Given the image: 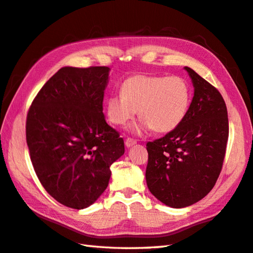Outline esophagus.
<instances>
[{
    "label": "esophagus",
    "mask_w": 253,
    "mask_h": 253,
    "mask_svg": "<svg viewBox=\"0 0 253 253\" xmlns=\"http://www.w3.org/2000/svg\"><path fill=\"white\" fill-rule=\"evenodd\" d=\"M135 144H136V141L133 140V138L127 137L126 140V147H132L133 145H135Z\"/></svg>",
    "instance_id": "1"
}]
</instances>
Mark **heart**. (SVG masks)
<instances>
[{
    "instance_id": "obj_1",
    "label": "heart",
    "mask_w": 253,
    "mask_h": 253,
    "mask_svg": "<svg viewBox=\"0 0 253 253\" xmlns=\"http://www.w3.org/2000/svg\"><path fill=\"white\" fill-rule=\"evenodd\" d=\"M191 102V88L180 76L137 74L121 85V95L106 101V115L116 126H123L137 113L142 119L133 131L153 128L166 133L176 128L187 116Z\"/></svg>"
}]
</instances>
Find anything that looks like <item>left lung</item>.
<instances>
[{
    "label": "left lung",
    "instance_id": "1",
    "mask_svg": "<svg viewBox=\"0 0 253 253\" xmlns=\"http://www.w3.org/2000/svg\"><path fill=\"white\" fill-rule=\"evenodd\" d=\"M184 70L194 87L187 116L164 137L146 144L147 187L157 200L173 209L197 203L213 189L229 133L220 92L192 69Z\"/></svg>",
    "mask_w": 253,
    "mask_h": 253
}]
</instances>
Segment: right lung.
<instances>
[{
  "label": "right lung",
  "mask_w": 253,
  "mask_h": 253,
  "mask_svg": "<svg viewBox=\"0 0 253 253\" xmlns=\"http://www.w3.org/2000/svg\"><path fill=\"white\" fill-rule=\"evenodd\" d=\"M110 69L65 66L29 108L26 141L39 181L68 208L83 210L104 193L125 142L102 112Z\"/></svg>",
  "instance_id": "right-lung-1"
}]
</instances>
